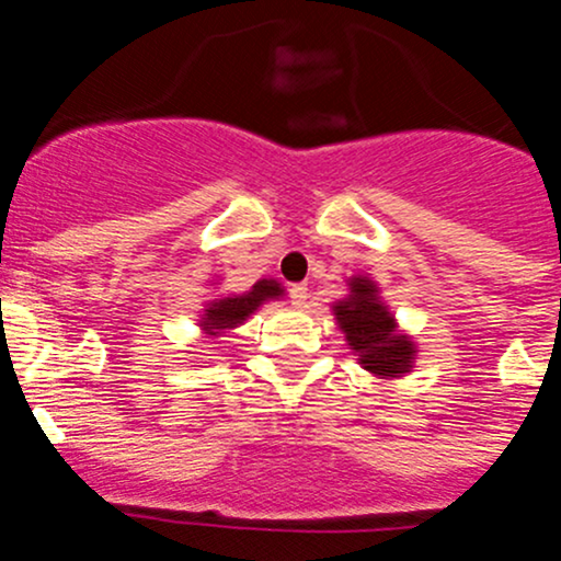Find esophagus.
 <instances>
[{
	"mask_svg": "<svg viewBox=\"0 0 561 561\" xmlns=\"http://www.w3.org/2000/svg\"><path fill=\"white\" fill-rule=\"evenodd\" d=\"M288 297H291L294 308H305V305H308V286H305V283H294V286L288 288Z\"/></svg>",
	"mask_w": 561,
	"mask_h": 561,
	"instance_id": "34e87169",
	"label": "esophagus"
}]
</instances>
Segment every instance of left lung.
Listing matches in <instances>:
<instances>
[{
    "instance_id": "1",
    "label": "left lung",
    "mask_w": 561,
    "mask_h": 561,
    "mask_svg": "<svg viewBox=\"0 0 561 561\" xmlns=\"http://www.w3.org/2000/svg\"><path fill=\"white\" fill-rule=\"evenodd\" d=\"M340 332L359 365L375 378H402L413 369L415 343L397 329L394 313L380 299L378 283L354 275L348 278V297L332 305Z\"/></svg>"
}]
</instances>
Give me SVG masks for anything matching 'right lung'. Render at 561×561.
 I'll use <instances>...</instances> for the list:
<instances>
[{"label": "right lung", "instance_id": "obj_1", "mask_svg": "<svg viewBox=\"0 0 561 561\" xmlns=\"http://www.w3.org/2000/svg\"><path fill=\"white\" fill-rule=\"evenodd\" d=\"M283 291H286V288H283L278 280L262 278V280L253 283L248 291L227 294V297L210 299L199 316L202 332L213 334V337H221V332L245 323L259 308H262L264 302L283 297Z\"/></svg>", "mask_w": 561, "mask_h": 561}]
</instances>
